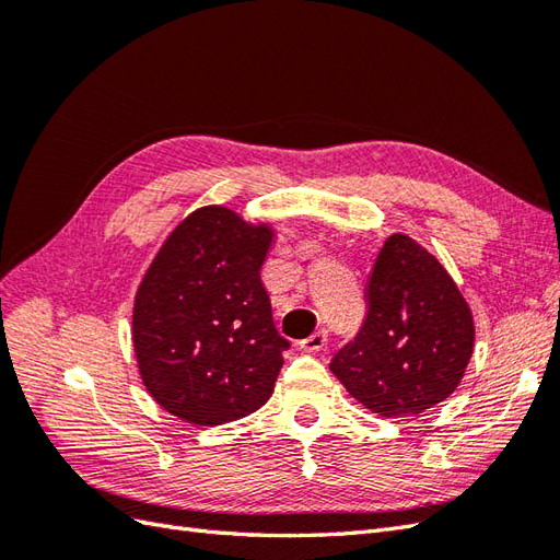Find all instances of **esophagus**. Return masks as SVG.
I'll return each instance as SVG.
<instances>
[{"instance_id": "obj_1", "label": "esophagus", "mask_w": 560, "mask_h": 560, "mask_svg": "<svg viewBox=\"0 0 560 560\" xmlns=\"http://www.w3.org/2000/svg\"><path fill=\"white\" fill-rule=\"evenodd\" d=\"M325 346H327V331L325 329L315 331V334H311L308 338H303V341H301V350H306V352H319Z\"/></svg>"}]
</instances>
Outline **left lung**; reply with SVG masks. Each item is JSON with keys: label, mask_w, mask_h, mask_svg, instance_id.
Here are the masks:
<instances>
[{"label": "left lung", "mask_w": 560, "mask_h": 560, "mask_svg": "<svg viewBox=\"0 0 560 560\" xmlns=\"http://www.w3.org/2000/svg\"><path fill=\"white\" fill-rule=\"evenodd\" d=\"M474 352V317L448 270L393 233L366 280V317L331 374L383 418L418 416L453 395Z\"/></svg>", "instance_id": "8db88e82"}]
</instances>
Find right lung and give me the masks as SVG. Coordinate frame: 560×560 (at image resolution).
I'll return each instance as SVG.
<instances>
[{"label": "right lung", "mask_w": 560, "mask_h": 560, "mask_svg": "<svg viewBox=\"0 0 560 560\" xmlns=\"http://www.w3.org/2000/svg\"><path fill=\"white\" fill-rule=\"evenodd\" d=\"M273 241V224L202 206L149 264L132 303V350L147 393L182 422L224 425L273 395L290 348L259 276Z\"/></svg>", "instance_id": "obj_1"}]
</instances>
